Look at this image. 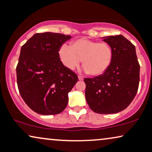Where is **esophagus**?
I'll list each match as a JSON object with an SVG mask.
<instances>
[{
	"mask_svg": "<svg viewBox=\"0 0 152 152\" xmlns=\"http://www.w3.org/2000/svg\"><path fill=\"white\" fill-rule=\"evenodd\" d=\"M78 79H79V80H84V77H82V76L79 75L78 76Z\"/></svg>",
	"mask_w": 152,
	"mask_h": 152,
	"instance_id": "esophagus-1",
	"label": "esophagus"
}]
</instances>
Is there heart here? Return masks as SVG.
Wrapping results in <instances>:
<instances>
[{
    "instance_id": "obj_1",
    "label": "heart",
    "mask_w": 152,
    "mask_h": 152,
    "mask_svg": "<svg viewBox=\"0 0 152 152\" xmlns=\"http://www.w3.org/2000/svg\"><path fill=\"white\" fill-rule=\"evenodd\" d=\"M62 64L72 70L82 62L84 70L93 76L103 75L113 59V50L107 42H98L86 38L74 41L71 45L62 44L58 52Z\"/></svg>"
}]
</instances>
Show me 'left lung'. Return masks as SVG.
I'll list each match as a JSON object with an SVG mask.
<instances>
[{"mask_svg":"<svg viewBox=\"0 0 152 152\" xmlns=\"http://www.w3.org/2000/svg\"><path fill=\"white\" fill-rule=\"evenodd\" d=\"M111 45L113 59L107 71L94 78H85V96L97 113L123 111L136 96L140 80V65L136 48L122 35L103 37Z\"/></svg>","mask_w":152,"mask_h":152,"instance_id":"obj_1","label":"left lung"}]
</instances>
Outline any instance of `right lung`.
<instances>
[{"instance_id": "right-lung-1", "label": "right lung", "mask_w": 152, "mask_h": 152, "mask_svg": "<svg viewBox=\"0 0 152 152\" xmlns=\"http://www.w3.org/2000/svg\"><path fill=\"white\" fill-rule=\"evenodd\" d=\"M70 38L59 33H37L21 47L16 66L18 91L37 113L56 115L68 104V93L78 78L62 64L58 52Z\"/></svg>"}]
</instances>
